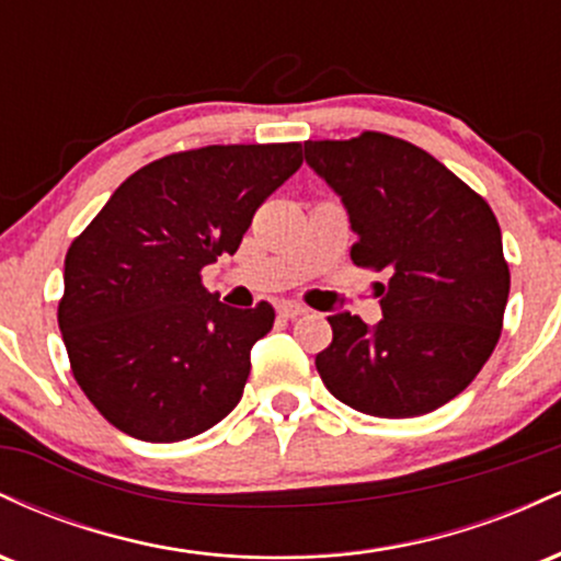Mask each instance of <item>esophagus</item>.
Returning a JSON list of instances; mask_svg holds the SVG:
<instances>
[{"label":"esophagus","mask_w":561,"mask_h":561,"mask_svg":"<svg viewBox=\"0 0 561 561\" xmlns=\"http://www.w3.org/2000/svg\"><path fill=\"white\" fill-rule=\"evenodd\" d=\"M276 313H279L282 319H298L306 313V308L298 306V302H279V306H276Z\"/></svg>","instance_id":"34e87169"}]
</instances>
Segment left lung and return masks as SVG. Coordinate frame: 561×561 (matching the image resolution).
<instances>
[{
	"instance_id": "1",
	"label": "left lung",
	"mask_w": 561,
	"mask_h": 561,
	"mask_svg": "<svg viewBox=\"0 0 561 561\" xmlns=\"http://www.w3.org/2000/svg\"><path fill=\"white\" fill-rule=\"evenodd\" d=\"M306 160L343 197L351 261L382 272V319L334 313L317 356L351 409L405 420L440 409L480 375L504 327L508 263L491 205L422 147L382 131L306 141Z\"/></svg>"
}]
</instances>
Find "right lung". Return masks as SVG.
Wrapping results in <instances>:
<instances>
[{"instance_id":"1","label":"right lung","mask_w":561,"mask_h":561,"mask_svg":"<svg viewBox=\"0 0 561 561\" xmlns=\"http://www.w3.org/2000/svg\"><path fill=\"white\" fill-rule=\"evenodd\" d=\"M300 163V141L171 152L131 173L70 242L57 324L83 396L121 433L186 440L240 403L274 308L224 306L203 268L237 253Z\"/></svg>"}]
</instances>
